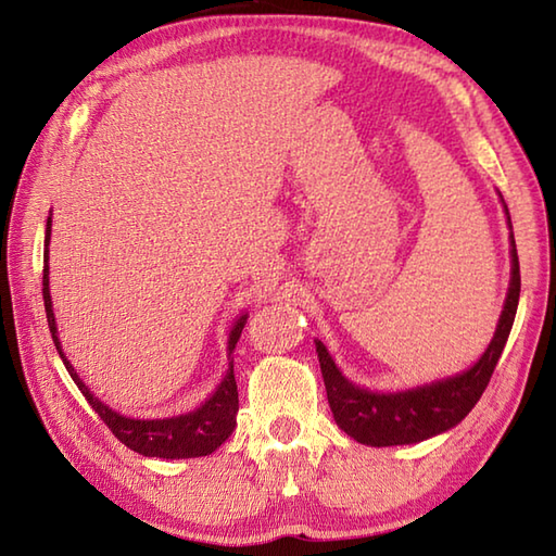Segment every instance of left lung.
Returning a JSON list of instances; mask_svg holds the SVG:
<instances>
[{
  "mask_svg": "<svg viewBox=\"0 0 556 556\" xmlns=\"http://www.w3.org/2000/svg\"><path fill=\"white\" fill-rule=\"evenodd\" d=\"M506 217H509V210H506ZM518 296H521V269H518V253L511 233V281L509 291H506L497 332H494L488 351L482 353L473 368L440 382L406 389V392L380 394L356 387L339 372L323 341H315L327 401L339 428L356 442L370 446L416 444L428 440V437L452 430L454 425L468 416L490 384V377L497 368V361L511 332Z\"/></svg>",
  "mask_w": 556,
  "mask_h": 556,
  "instance_id": "1",
  "label": "left lung"
}]
</instances>
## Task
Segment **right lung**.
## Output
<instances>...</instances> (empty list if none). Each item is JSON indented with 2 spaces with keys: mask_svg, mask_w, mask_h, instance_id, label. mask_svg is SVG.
<instances>
[{
  "mask_svg": "<svg viewBox=\"0 0 556 556\" xmlns=\"http://www.w3.org/2000/svg\"><path fill=\"white\" fill-rule=\"evenodd\" d=\"M50 233H52V217H47V231H45V245H50ZM50 251H45V267H42V299H45V313H47V325H50L52 341L59 351V358L64 361L66 370L80 389V394L86 396L88 404L96 408L98 416L104 420V425L112 430V434L126 444L134 452L143 456H160V458H195V456H207L215 452L217 446L229 440V434L236 428V413H239V389H236L233 380V365L229 363V370L224 375V380L215 389L203 406L184 413V416L176 418H157V420H138V418H126L119 413L112 410L108 404L90 392V389L83 384L74 365L68 363L62 351V341L56 337V323H54V311H52V296H50ZM248 315H241L239 320L233 323L229 332V346L227 353L231 356L236 349V341H239L243 325Z\"/></svg>",
  "mask_w": 556,
  "mask_h": 556,
  "instance_id": "1",
  "label": "right lung"
}]
</instances>
